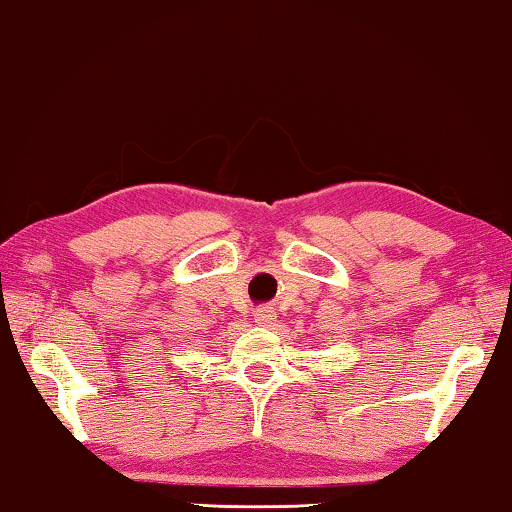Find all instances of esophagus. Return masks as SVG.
Here are the masks:
<instances>
[{
	"mask_svg": "<svg viewBox=\"0 0 512 512\" xmlns=\"http://www.w3.org/2000/svg\"><path fill=\"white\" fill-rule=\"evenodd\" d=\"M275 320V309L273 307H259L255 311V323L259 325H271Z\"/></svg>",
	"mask_w": 512,
	"mask_h": 512,
	"instance_id": "1",
	"label": "esophagus"
}]
</instances>
